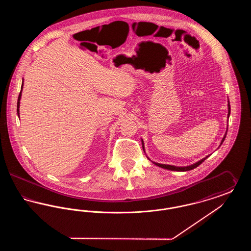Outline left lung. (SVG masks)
Returning a JSON list of instances; mask_svg holds the SVG:
<instances>
[{"instance_id": "obj_1", "label": "left lung", "mask_w": 251, "mask_h": 251, "mask_svg": "<svg viewBox=\"0 0 251 251\" xmlns=\"http://www.w3.org/2000/svg\"><path fill=\"white\" fill-rule=\"evenodd\" d=\"M229 114H230V105H229V102H228V114H227V118L229 117ZM226 135H227V132L225 133V135H224V137H223V139H222V141H221V144H220V146L222 145V143L224 142V140H225V138H226ZM142 147H143V151H145V150H144V142L143 140H142ZM208 157V156H207ZM207 157H205V158H203L202 160H201V161H199L198 163H196V164H194V165H192V166H189V167H174V166H169V165H163V164H158V163H154L156 166H158V167H163V168H166V169H168V170H173V171H188V170H191V169H194V168H196L197 167H199L201 164H202L203 162H204V160H206L207 159Z\"/></svg>"}]
</instances>
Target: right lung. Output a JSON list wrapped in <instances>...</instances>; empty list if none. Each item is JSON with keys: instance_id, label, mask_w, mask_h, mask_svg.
<instances>
[{"instance_id": "obj_1", "label": "right lung", "mask_w": 251, "mask_h": 251, "mask_svg": "<svg viewBox=\"0 0 251 251\" xmlns=\"http://www.w3.org/2000/svg\"><path fill=\"white\" fill-rule=\"evenodd\" d=\"M23 86H24V80H23V84H22V88H21V92H20V95L18 98V103H17V113H18V116L20 118V100H21V97H22V90H23Z\"/></svg>"}]
</instances>
